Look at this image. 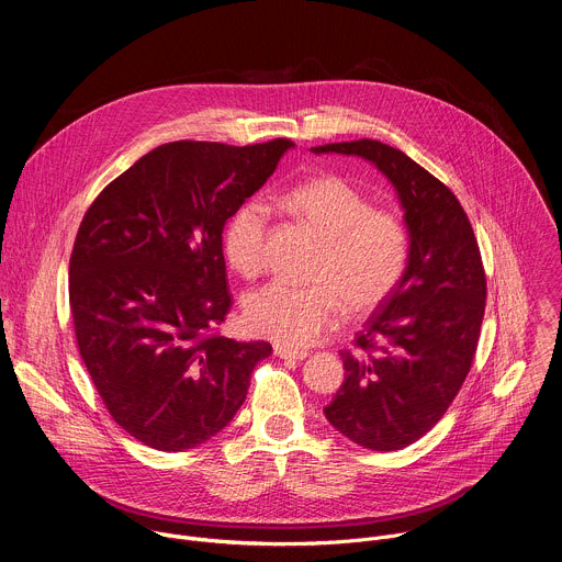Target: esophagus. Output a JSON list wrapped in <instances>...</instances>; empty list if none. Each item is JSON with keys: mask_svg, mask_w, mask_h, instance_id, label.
I'll use <instances>...</instances> for the list:
<instances>
[{"mask_svg": "<svg viewBox=\"0 0 562 562\" xmlns=\"http://www.w3.org/2000/svg\"><path fill=\"white\" fill-rule=\"evenodd\" d=\"M273 353H276L280 360H304V358L308 356L306 351L289 349V347H282V345H276V347H273Z\"/></svg>", "mask_w": 562, "mask_h": 562, "instance_id": "obj_1", "label": "esophagus"}]
</instances>
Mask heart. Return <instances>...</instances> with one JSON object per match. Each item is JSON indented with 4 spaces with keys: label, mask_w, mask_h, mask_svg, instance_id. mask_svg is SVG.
<instances>
[{
    "label": "heart",
    "mask_w": 562,
    "mask_h": 562,
    "mask_svg": "<svg viewBox=\"0 0 562 562\" xmlns=\"http://www.w3.org/2000/svg\"><path fill=\"white\" fill-rule=\"evenodd\" d=\"M284 204L323 239L308 273L319 284L269 282L245 300V325L256 336L297 349L331 329L342 304L362 313L397 286L409 260V235L395 213L371 209L362 191L334 176L295 184L284 193ZM267 239V204L245 202L224 231L231 267L256 276L265 267Z\"/></svg>",
    "instance_id": "obj_1"
}]
</instances>
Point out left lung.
<instances>
[{
  "label": "left lung",
  "instance_id": "8db88e82",
  "mask_svg": "<svg viewBox=\"0 0 562 562\" xmlns=\"http://www.w3.org/2000/svg\"><path fill=\"white\" fill-rule=\"evenodd\" d=\"M311 150L362 157L405 213L407 269L356 336V349L340 353L345 382L325 407L351 442L403 449L445 416L475 353L487 282L473 228L456 195L403 150L378 139Z\"/></svg>",
  "mask_w": 562,
  "mask_h": 562
}]
</instances>
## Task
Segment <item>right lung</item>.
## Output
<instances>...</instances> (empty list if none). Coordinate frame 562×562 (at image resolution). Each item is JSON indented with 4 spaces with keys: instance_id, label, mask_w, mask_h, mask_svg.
<instances>
[{
    "instance_id": "obj_1",
    "label": "right lung",
    "mask_w": 562,
    "mask_h": 562,
    "mask_svg": "<svg viewBox=\"0 0 562 562\" xmlns=\"http://www.w3.org/2000/svg\"><path fill=\"white\" fill-rule=\"evenodd\" d=\"M291 139L169 142L91 204L70 256L79 353L113 420L157 451L217 436L271 345L211 336L231 308L222 233Z\"/></svg>"
}]
</instances>
